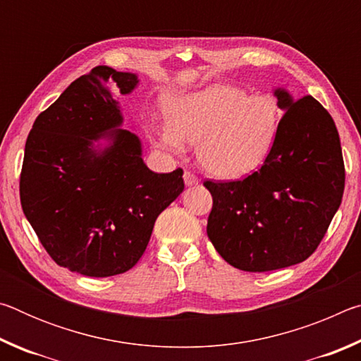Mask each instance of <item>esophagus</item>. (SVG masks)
Instances as JSON below:
<instances>
[{"label":"esophagus","instance_id":"1","mask_svg":"<svg viewBox=\"0 0 361 361\" xmlns=\"http://www.w3.org/2000/svg\"><path fill=\"white\" fill-rule=\"evenodd\" d=\"M183 180H185V185L186 186H194V185H197V183H199L197 176H195L191 172H188V170H186L185 173H183Z\"/></svg>","mask_w":361,"mask_h":361}]
</instances>
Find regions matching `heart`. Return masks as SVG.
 <instances>
[{"mask_svg":"<svg viewBox=\"0 0 361 361\" xmlns=\"http://www.w3.org/2000/svg\"><path fill=\"white\" fill-rule=\"evenodd\" d=\"M166 106L169 118L154 126L157 143L173 152L197 145L200 167L221 180L256 172L271 156L283 119L272 95H248L221 82L175 94Z\"/></svg>","mask_w":361,"mask_h":361,"instance_id":"obj_1","label":"heart"}]
</instances>
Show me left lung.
<instances>
[{"label": "left lung", "mask_w": 361, "mask_h": 361, "mask_svg": "<svg viewBox=\"0 0 361 361\" xmlns=\"http://www.w3.org/2000/svg\"><path fill=\"white\" fill-rule=\"evenodd\" d=\"M285 111L271 156L242 181H205L213 197L207 234L240 271L267 272L307 259L319 247L344 192L338 129L314 97L272 90Z\"/></svg>", "instance_id": "obj_1"}]
</instances>
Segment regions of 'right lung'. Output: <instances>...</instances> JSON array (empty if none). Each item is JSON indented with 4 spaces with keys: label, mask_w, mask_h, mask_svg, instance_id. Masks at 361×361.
<instances>
[{
    "label": "right lung",
    "mask_w": 361,
    "mask_h": 361,
    "mask_svg": "<svg viewBox=\"0 0 361 361\" xmlns=\"http://www.w3.org/2000/svg\"><path fill=\"white\" fill-rule=\"evenodd\" d=\"M138 84L135 73L95 66L36 118L25 143L23 213L51 258L85 277L135 266L156 218L185 189L181 169L152 172L142 140L122 129L114 90Z\"/></svg>",
    "instance_id": "right-lung-1"
}]
</instances>
